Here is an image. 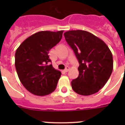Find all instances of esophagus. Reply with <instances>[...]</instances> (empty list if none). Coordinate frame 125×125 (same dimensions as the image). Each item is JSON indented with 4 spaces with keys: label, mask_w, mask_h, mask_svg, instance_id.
Instances as JSON below:
<instances>
[{
    "label": "esophagus",
    "mask_w": 125,
    "mask_h": 125,
    "mask_svg": "<svg viewBox=\"0 0 125 125\" xmlns=\"http://www.w3.org/2000/svg\"><path fill=\"white\" fill-rule=\"evenodd\" d=\"M70 69V68H69V67L67 66L66 67H65V69H64V71L65 72H67V71H69V70Z\"/></svg>",
    "instance_id": "34e87169"
}]
</instances>
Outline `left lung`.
Returning <instances> with one entry per match:
<instances>
[{
    "label": "left lung",
    "mask_w": 125,
    "mask_h": 125,
    "mask_svg": "<svg viewBox=\"0 0 125 125\" xmlns=\"http://www.w3.org/2000/svg\"><path fill=\"white\" fill-rule=\"evenodd\" d=\"M63 35L79 63L78 76L71 82L73 89L85 96L97 93L112 73L110 50L103 40L87 31L70 30Z\"/></svg>",
    "instance_id": "8db88e82"
}]
</instances>
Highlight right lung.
<instances>
[{
    "label": "right lung",
    "instance_id": "1",
    "mask_svg": "<svg viewBox=\"0 0 125 125\" xmlns=\"http://www.w3.org/2000/svg\"><path fill=\"white\" fill-rule=\"evenodd\" d=\"M63 32H38L17 49L15 65L17 75L24 87L34 95H49L56 87L62 73L49 64L51 60L48 54L60 42Z\"/></svg>",
    "mask_w": 125,
    "mask_h": 125
}]
</instances>
